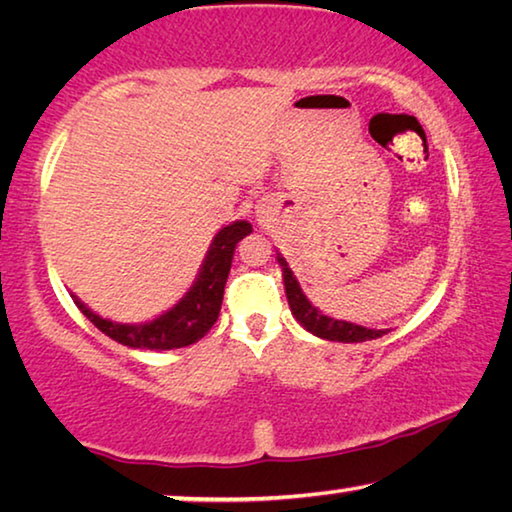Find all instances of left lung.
Returning a JSON list of instances; mask_svg holds the SVG:
<instances>
[{
    "label": "left lung",
    "mask_w": 512,
    "mask_h": 512,
    "mask_svg": "<svg viewBox=\"0 0 512 512\" xmlns=\"http://www.w3.org/2000/svg\"><path fill=\"white\" fill-rule=\"evenodd\" d=\"M277 264H280V268H282V280H284V291H287L289 307L298 323L305 327L307 332L318 336V339L339 341V343L372 341V339H379V336L386 334V329H370L363 325L348 323V320H336V318L320 314V311L307 300L305 293H302L296 275H293V271L287 264V259H284L280 253H277Z\"/></svg>",
    "instance_id": "8db88e82"
}]
</instances>
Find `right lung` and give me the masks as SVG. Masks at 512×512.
I'll use <instances>...</instances> for the list:
<instances>
[{
	"mask_svg": "<svg viewBox=\"0 0 512 512\" xmlns=\"http://www.w3.org/2000/svg\"><path fill=\"white\" fill-rule=\"evenodd\" d=\"M250 232H253V225L248 221H235L216 232L192 289L180 298L178 305H173L169 311H164L162 316L149 320V323H112V320L94 314L76 296L72 298L76 307L83 311V316L94 327H99L103 334L121 345H128V348L135 350L185 348V345L201 341L216 323V318H219L232 255H235L239 241L250 235Z\"/></svg>",
	"mask_w": 512,
	"mask_h": 512,
	"instance_id": "obj_1",
	"label": "right lung"
}]
</instances>
